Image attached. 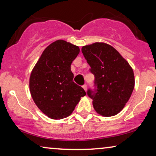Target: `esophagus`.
I'll return each mask as SVG.
<instances>
[{
	"label": "esophagus",
	"mask_w": 156,
	"mask_h": 156,
	"mask_svg": "<svg viewBox=\"0 0 156 156\" xmlns=\"http://www.w3.org/2000/svg\"><path fill=\"white\" fill-rule=\"evenodd\" d=\"M82 87H83V89H84L85 91H87V84H84V85H83Z\"/></svg>",
	"instance_id": "esophagus-1"
}]
</instances>
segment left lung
Returning <instances> with one entry per match:
<instances>
[{
	"mask_svg": "<svg viewBox=\"0 0 156 156\" xmlns=\"http://www.w3.org/2000/svg\"><path fill=\"white\" fill-rule=\"evenodd\" d=\"M82 52L91 67L89 72L94 75L93 88L87 91L94 108L101 116H114L123 109L133 92V69L109 44L96 42L83 47Z\"/></svg>",
	"mask_w": 156,
	"mask_h": 156,
	"instance_id": "1",
	"label": "left lung"
}]
</instances>
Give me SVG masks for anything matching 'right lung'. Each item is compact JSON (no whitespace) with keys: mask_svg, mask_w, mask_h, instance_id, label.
Returning <instances> with one entry per match:
<instances>
[{"mask_svg":"<svg viewBox=\"0 0 156 156\" xmlns=\"http://www.w3.org/2000/svg\"><path fill=\"white\" fill-rule=\"evenodd\" d=\"M80 53L79 47L65 40L50 44L32 71L30 89L37 107L52 119L69 116L86 95L82 87L74 82L71 65Z\"/></svg>","mask_w":156,"mask_h":156,"instance_id":"obj_1","label":"right lung"}]
</instances>
